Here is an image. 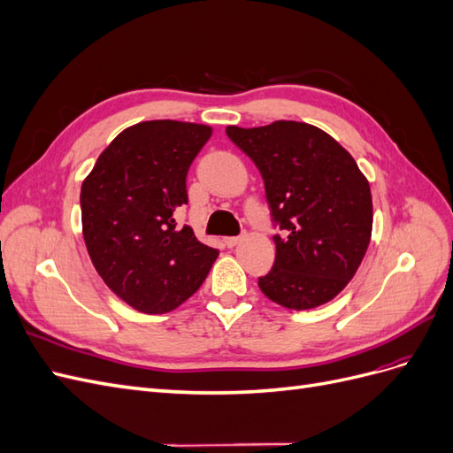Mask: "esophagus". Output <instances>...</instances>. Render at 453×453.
Segmentation results:
<instances>
[{
    "label": "esophagus",
    "mask_w": 453,
    "mask_h": 453,
    "mask_svg": "<svg viewBox=\"0 0 453 453\" xmlns=\"http://www.w3.org/2000/svg\"><path fill=\"white\" fill-rule=\"evenodd\" d=\"M242 242V236H230V238H225V245L226 248H234V245H238Z\"/></svg>",
    "instance_id": "1"
}]
</instances>
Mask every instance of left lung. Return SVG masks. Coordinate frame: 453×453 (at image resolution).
I'll list each match as a JSON object with an SVG mask.
<instances>
[{
  "mask_svg": "<svg viewBox=\"0 0 453 453\" xmlns=\"http://www.w3.org/2000/svg\"><path fill=\"white\" fill-rule=\"evenodd\" d=\"M226 135L263 175L276 260L258 287L291 310L333 300L357 272L372 234V196L357 162L306 122L228 127Z\"/></svg>",
  "mask_w": 453,
  "mask_h": 453,
  "instance_id": "1",
  "label": "left lung"
}]
</instances>
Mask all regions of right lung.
Instances as JSON below:
<instances>
[{
    "label": "right lung",
    "instance_id": "add662e5",
    "mask_svg": "<svg viewBox=\"0 0 453 453\" xmlns=\"http://www.w3.org/2000/svg\"><path fill=\"white\" fill-rule=\"evenodd\" d=\"M210 135L195 122H140L109 143L81 187L92 265L134 310H175L200 289L219 255L175 219L188 202L187 172Z\"/></svg>",
    "mask_w": 453,
    "mask_h": 453
}]
</instances>
